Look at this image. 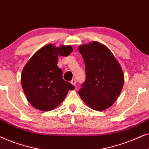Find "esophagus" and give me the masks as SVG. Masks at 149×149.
<instances>
[{"mask_svg": "<svg viewBox=\"0 0 149 149\" xmlns=\"http://www.w3.org/2000/svg\"><path fill=\"white\" fill-rule=\"evenodd\" d=\"M71 83L74 86H76V79H72V80H71Z\"/></svg>", "mask_w": 149, "mask_h": 149, "instance_id": "esophagus-1", "label": "esophagus"}]
</instances>
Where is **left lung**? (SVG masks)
<instances>
[{
    "label": "left lung",
    "instance_id": "left-lung-1",
    "mask_svg": "<svg viewBox=\"0 0 149 149\" xmlns=\"http://www.w3.org/2000/svg\"><path fill=\"white\" fill-rule=\"evenodd\" d=\"M86 70V80L78 94L95 110L112 106L120 95L124 83L119 63L108 47L97 41L79 47Z\"/></svg>",
    "mask_w": 149,
    "mask_h": 149
}]
</instances>
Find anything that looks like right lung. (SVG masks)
<instances>
[{
  "label": "right lung",
  "instance_id": "1",
  "mask_svg": "<svg viewBox=\"0 0 149 149\" xmlns=\"http://www.w3.org/2000/svg\"><path fill=\"white\" fill-rule=\"evenodd\" d=\"M72 47H56L49 44L37 52L24 67L22 86L28 101L42 111L53 110L64 100L69 90L74 89L63 79L62 69L57 66L58 56H68Z\"/></svg>",
  "mask_w": 149,
  "mask_h": 149
}]
</instances>
